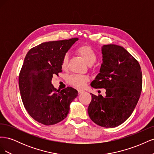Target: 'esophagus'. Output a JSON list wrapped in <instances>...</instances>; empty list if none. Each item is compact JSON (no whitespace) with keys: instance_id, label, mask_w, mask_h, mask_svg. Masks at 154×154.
I'll use <instances>...</instances> for the list:
<instances>
[{"instance_id":"34e87169","label":"esophagus","mask_w":154,"mask_h":154,"mask_svg":"<svg viewBox=\"0 0 154 154\" xmlns=\"http://www.w3.org/2000/svg\"><path fill=\"white\" fill-rule=\"evenodd\" d=\"M78 94H82V93H83L85 91L83 90H82V89H78Z\"/></svg>"}]
</instances>
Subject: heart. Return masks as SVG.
<instances>
[{
	"instance_id": "heart-1",
	"label": "heart",
	"mask_w": 154,
	"mask_h": 154,
	"mask_svg": "<svg viewBox=\"0 0 154 154\" xmlns=\"http://www.w3.org/2000/svg\"><path fill=\"white\" fill-rule=\"evenodd\" d=\"M76 53L84 59L86 63L91 66L94 64L97 60V55L94 51L90 46L83 45L79 46L76 49ZM69 58L67 54L64 55L62 62L61 67L62 69H66L68 66ZM88 78L85 75H78V74H72L67 78V82L69 84L78 88H82L84 87L86 83L88 82Z\"/></svg>"
}]
</instances>
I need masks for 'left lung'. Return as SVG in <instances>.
Wrapping results in <instances>:
<instances>
[{
  "label": "left lung",
  "instance_id": "obj_1",
  "mask_svg": "<svg viewBox=\"0 0 154 154\" xmlns=\"http://www.w3.org/2000/svg\"><path fill=\"white\" fill-rule=\"evenodd\" d=\"M103 63L91 83L95 88H105V97L91 94L88 114L93 122L114 128L127 120L136 107L142 90V72L137 60L123 47H102Z\"/></svg>",
  "mask_w": 154,
  "mask_h": 154
}]
</instances>
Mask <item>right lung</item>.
<instances>
[{"label": "right lung", "mask_w": 154, "mask_h": 154, "mask_svg": "<svg viewBox=\"0 0 154 154\" xmlns=\"http://www.w3.org/2000/svg\"><path fill=\"white\" fill-rule=\"evenodd\" d=\"M78 38L48 42L27 52L18 77L21 98L26 110L36 122L52 125L67 117L78 91L67 87L60 91L51 83L61 72L63 56Z\"/></svg>", "instance_id": "right-lung-1"}]
</instances>
